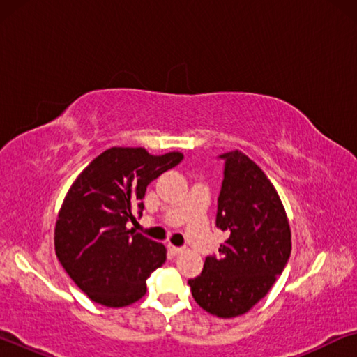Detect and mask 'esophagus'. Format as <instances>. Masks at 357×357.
I'll return each instance as SVG.
<instances>
[{"label": "esophagus", "instance_id": "obj_1", "mask_svg": "<svg viewBox=\"0 0 357 357\" xmlns=\"http://www.w3.org/2000/svg\"><path fill=\"white\" fill-rule=\"evenodd\" d=\"M184 249L183 247H176V245H170V252L173 253V255H179L181 252H183Z\"/></svg>", "mask_w": 357, "mask_h": 357}]
</instances>
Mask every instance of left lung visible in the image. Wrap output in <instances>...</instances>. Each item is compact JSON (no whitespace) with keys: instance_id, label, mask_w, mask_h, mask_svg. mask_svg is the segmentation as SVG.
<instances>
[{"instance_id":"left-lung-1","label":"left lung","mask_w":357,"mask_h":357,"mask_svg":"<svg viewBox=\"0 0 357 357\" xmlns=\"http://www.w3.org/2000/svg\"><path fill=\"white\" fill-rule=\"evenodd\" d=\"M223 181L215 225L228 233L219 255L189 280L193 299L211 315H244L263 299L291 255V231L275 187L241 151L219 155Z\"/></svg>"}]
</instances>
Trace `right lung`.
<instances>
[{"label":"right lung","instance_id":"add662e5","mask_svg":"<svg viewBox=\"0 0 357 357\" xmlns=\"http://www.w3.org/2000/svg\"><path fill=\"white\" fill-rule=\"evenodd\" d=\"M184 155L110 148L78 174L55 228V252L75 285L105 307H126L146 293V279L167 259L165 245L126 228L142 215L149 183Z\"/></svg>","mask_w":357,"mask_h":357}]
</instances>
